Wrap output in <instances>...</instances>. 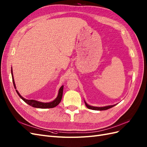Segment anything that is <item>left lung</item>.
Wrapping results in <instances>:
<instances>
[{
    "mask_svg": "<svg viewBox=\"0 0 147 147\" xmlns=\"http://www.w3.org/2000/svg\"><path fill=\"white\" fill-rule=\"evenodd\" d=\"M84 103H85V105H86L87 108H88L89 109H91V110H107V109L112 108L115 105H117V104H115V105H107V106H105V107H94V106H91V105H88L85 102V100H84Z\"/></svg>",
    "mask_w": 147,
    "mask_h": 147,
    "instance_id": "obj_1",
    "label": "left lung"
}]
</instances>
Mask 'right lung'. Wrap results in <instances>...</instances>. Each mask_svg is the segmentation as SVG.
Masks as SVG:
<instances>
[{
  "label": "right lung",
  "mask_w": 147,
  "mask_h": 147,
  "mask_svg": "<svg viewBox=\"0 0 147 147\" xmlns=\"http://www.w3.org/2000/svg\"><path fill=\"white\" fill-rule=\"evenodd\" d=\"M11 72L13 85H14L15 88L16 89L15 80H14V77H13V75L12 67L11 69ZM63 87H64V85L61 86V87L59 88L58 94H57V96L56 97V98L55 100H53V101L50 102H40L38 100H34V99H30V100L26 99L23 96H21V94H20L19 92L17 90H16V91L17 92V94H18V96L21 97V99H23L26 104H28V105L33 107L38 108V109H51V108L55 107L56 106H57L61 102V99H62V97H63Z\"/></svg>",
  "instance_id": "add662e5"
}]
</instances>
